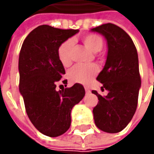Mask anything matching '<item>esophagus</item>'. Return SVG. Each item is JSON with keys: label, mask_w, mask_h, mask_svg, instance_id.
Instances as JSON below:
<instances>
[{"label": "esophagus", "mask_w": 154, "mask_h": 154, "mask_svg": "<svg viewBox=\"0 0 154 154\" xmlns=\"http://www.w3.org/2000/svg\"><path fill=\"white\" fill-rule=\"evenodd\" d=\"M85 90H86V94H89V93H90V92H91V90H90V89H89V88H88V87H85Z\"/></svg>", "instance_id": "esophagus-1"}]
</instances>
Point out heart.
<instances>
[{
  "instance_id": "heart-1",
  "label": "heart",
  "mask_w": 154,
  "mask_h": 154,
  "mask_svg": "<svg viewBox=\"0 0 154 154\" xmlns=\"http://www.w3.org/2000/svg\"><path fill=\"white\" fill-rule=\"evenodd\" d=\"M82 41L86 48H88L93 53H98L103 49V38L97 34L90 33L82 37ZM74 45L72 39H68L62 42L57 49V56L63 66L68 67L72 62L71 51ZM98 68L96 65H84L76 64L68 72V78L73 82L86 84L89 80L93 78L97 73Z\"/></svg>"
}]
</instances>
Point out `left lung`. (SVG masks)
Instances as JSON below:
<instances>
[{"label": "left lung", "mask_w": 154, "mask_h": 154, "mask_svg": "<svg viewBox=\"0 0 154 154\" xmlns=\"http://www.w3.org/2000/svg\"><path fill=\"white\" fill-rule=\"evenodd\" d=\"M104 36L108 55L97 80L109 93L104 98L97 91L98 103L93 108L96 126L107 133L122 131L131 121L138 104L140 87L138 54L133 40L121 27L107 23L92 28Z\"/></svg>", "instance_id": "1"}]
</instances>
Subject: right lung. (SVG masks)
<instances>
[{
	"instance_id": "obj_1",
	"label": "right lung",
	"mask_w": 154,
	"mask_h": 154,
	"mask_svg": "<svg viewBox=\"0 0 154 154\" xmlns=\"http://www.w3.org/2000/svg\"><path fill=\"white\" fill-rule=\"evenodd\" d=\"M78 32L39 26L28 34L20 52V92L27 116L39 132L50 137L59 136L69 128L72 108L86 93L79 83L59 91L56 88L65 74L57 49Z\"/></svg>"
}]
</instances>
